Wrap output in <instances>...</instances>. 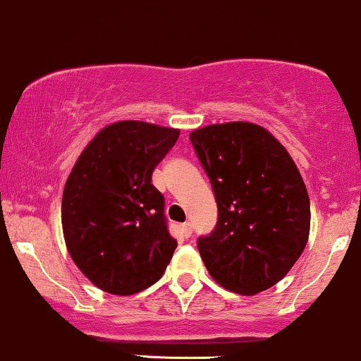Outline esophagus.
<instances>
[{
  "mask_svg": "<svg viewBox=\"0 0 361 361\" xmlns=\"http://www.w3.org/2000/svg\"><path fill=\"white\" fill-rule=\"evenodd\" d=\"M181 233H183V236H185V238H190V236H192V233H193V229H192V224L187 223V224H183V226H181Z\"/></svg>",
  "mask_w": 361,
  "mask_h": 361,
  "instance_id": "1",
  "label": "esophagus"
}]
</instances>
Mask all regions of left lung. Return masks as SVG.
<instances>
[{
    "instance_id": "8db88e82",
    "label": "left lung",
    "mask_w": 361,
    "mask_h": 361,
    "mask_svg": "<svg viewBox=\"0 0 361 361\" xmlns=\"http://www.w3.org/2000/svg\"><path fill=\"white\" fill-rule=\"evenodd\" d=\"M212 183L217 224L199 252L217 284L257 295L279 283L305 250L310 199L277 138L248 121L216 123L190 133Z\"/></svg>"
}]
</instances>
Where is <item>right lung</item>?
Returning <instances> with one entry per match:
<instances>
[{
    "label": "right lung",
    "mask_w": 361,
    "mask_h": 361,
    "mask_svg": "<svg viewBox=\"0 0 361 361\" xmlns=\"http://www.w3.org/2000/svg\"><path fill=\"white\" fill-rule=\"evenodd\" d=\"M178 135V128L147 121L111 123L75 162L63 190V236L99 290L135 295L164 274L178 243L150 176Z\"/></svg>",
    "instance_id": "obj_1"
}]
</instances>
